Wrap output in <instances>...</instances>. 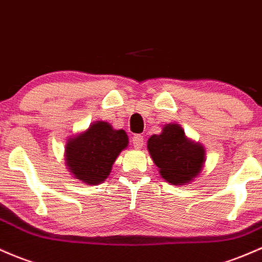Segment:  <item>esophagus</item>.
I'll return each instance as SVG.
<instances>
[{
	"instance_id": "1",
	"label": "esophagus",
	"mask_w": 262,
	"mask_h": 262,
	"mask_svg": "<svg viewBox=\"0 0 262 262\" xmlns=\"http://www.w3.org/2000/svg\"><path fill=\"white\" fill-rule=\"evenodd\" d=\"M132 143H133L134 148L140 149L143 144H144V138H143V136H140V134H136V136H133V138H132Z\"/></svg>"
}]
</instances>
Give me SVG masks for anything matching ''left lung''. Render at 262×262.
I'll return each mask as SVG.
<instances>
[{
	"label": "left lung",
	"instance_id": "obj_1",
	"mask_svg": "<svg viewBox=\"0 0 262 262\" xmlns=\"http://www.w3.org/2000/svg\"><path fill=\"white\" fill-rule=\"evenodd\" d=\"M146 148L163 179L173 185H184L199 177L206 160L204 145L186 137L177 123L165 124L162 133L153 134Z\"/></svg>",
	"mask_w": 262,
	"mask_h": 262
}]
</instances>
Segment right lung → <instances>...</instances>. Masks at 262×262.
Listing matches in <instances>:
<instances>
[{
    "label": "right lung",
    "instance_id": "right-lung-1",
    "mask_svg": "<svg viewBox=\"0 0 262 262\" xmlns=\"http://www.w3.org/2000/svg\"><path fill=\"white\" fill-rule=\"evenodd\" d=\"M123 129L96 120L85 130L70 137L64 146L66 166L76 179L85 185H98L111 174L118 155L128 146Z\"/></svg>",
    "mask_w": 262,
    "mask_h": 262
}]
</instances>
